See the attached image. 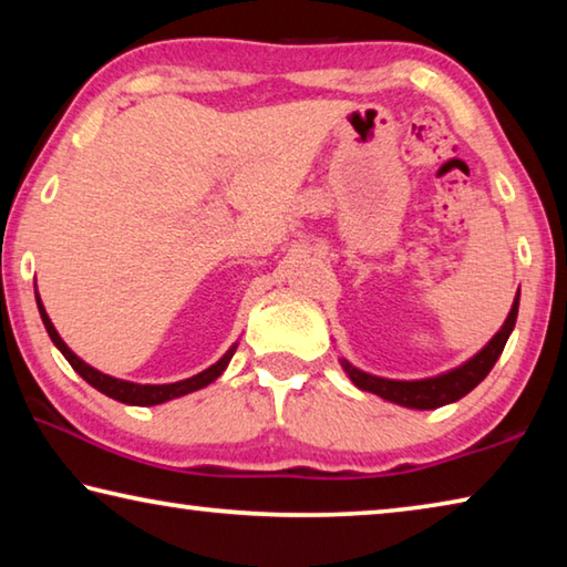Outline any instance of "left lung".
I'll use <instances>...</instances> for the list:
<instances>
[{
	"label": "left lung",
	"instance_id": "1",
	"mask_svg": "<svg viewBox=\"0 0 567 567\" xmlns=\"http://www.w3.org/2000/svg\"><path fill=\"white\" fill-rule=\"evenodd\" d=\"M517 305H520V290L515 295V302L511 307V315L503 322V328L493 334V340L480 350L475 358H470L460 368L445 372V375L427 378V380H390V378H378L368 375L358 368H352L348 360H340L344 372H348L350 380L364 392H372V395H380L382 400L398 402L402 408H415V410H435L443 408L447 402H455L465 398L470 390L477 388L480 382L487 378V372L493 370V364L501 358L507 338L515 328L517 320Z\"/></svg>",
	"mask_w": 567,
	"mask_h": 567
}]
</instances>
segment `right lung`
<instances>
[{"label": "right lung", "mask_w": 567, "mask_h": 567, "mask_svg": "<svg viewBox=\"0 0 567 567\" xmlns=\"http://www.w3.org/2000/svg\"><path fill=\"white\" fill-rule=\"evenodd\" d=\"M40 305V315H42V322L47 332H50L52 342L60 348V352L66 358V362L72 364V368L80 372V375L90 382L92 388H97L104 395L112 398V400H120V402H127V405H159V402H167L172 398H179V395H187V392H195L199 388L209 385V382H215L219 375H223V370L227 368V362L233 360V354L237 348H229L223 358H219L215 364H209L207 370L197 372V375H192L187 380H179V382H165V385H152V382H132V380H120V378H112V375H104L97 368H92L84 360L76 358V354L66 348L64 340L60 338V332L54 330L52 320L47 318L44 312V305L42 300L37 302Z\"/></svg>", "instance_id": "obj_1"}]
</instances>
